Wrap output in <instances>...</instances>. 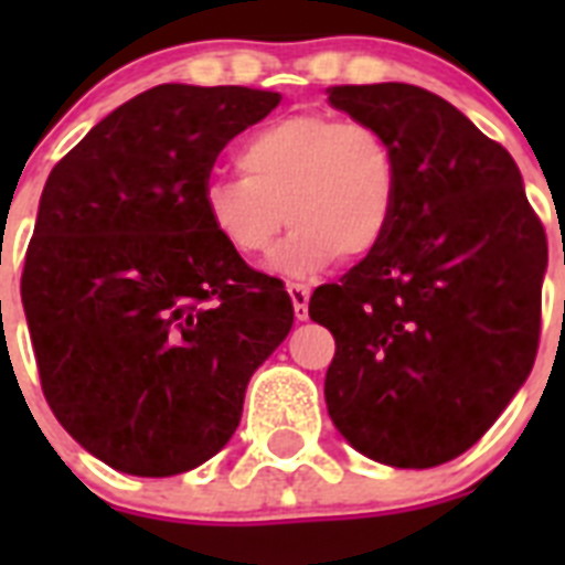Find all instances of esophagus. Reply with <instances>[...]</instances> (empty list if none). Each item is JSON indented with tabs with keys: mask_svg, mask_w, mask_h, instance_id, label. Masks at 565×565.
<instances>
[{
	"mask_svg": "<svg viewBox=\"0 0 565 565\" xmlns=\"http://www.w3.org/2000/svg\"><path fill=\"white\" fill-rule=\"evenodd\" d=\"M288 294L294 302V317L308 319V299H311V288L306 282H288Z\"/></svg>",
	"mask_w": 565,
	"mask_h": 565,
	"instance_id": "esophagus-1",
	"label": "esophagus"
}]
</instances>
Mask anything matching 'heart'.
Here are the masks:
<instances>
[{
    "label": "heart",
    "instance_id": "heart-1",
    "mask_svg": "<svg viewBox=\"0 0 565 565\" xmlns=\"http://www.w3.org/2000/svg\"><path fill=\"white\" fill-rule=\"evenodd\" d=\"M239 178L203 189L212 234L243 259L263 257L294 226L271 266L306 277L371 257L396 212L398 163L373 124L297 113L248 135L237 149Z\"/></svg>",
    "mask_w": 565,
    "mask_h": 565
}]
</instances>
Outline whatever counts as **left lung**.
Segmentation results:
<instances>
[{"label": "left lung", "instance_id": "left-lung-1", "mask_svg": "<svg viewBox=\"0 0 565 565\" xmlns=\"http://www.w3.org/2000/svg\"><path fill=\"white\" fill-rule=\"evenodd\" d=\"M398 163L382 246L311 297L337 339L326 402L362 456L427 469L467 452L526 382L541 342L546 232L512 154L416 84L328 87Z\"/></svg>", "mask_w": 565, "mask_h": 565}]
</instances>
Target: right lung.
I'll use <instances>...</instances> for the list:
<instances>
[{"label":"right lung","mask_w":565,"mask_h":565,"mask_svg":"<svg viewBox=\"0 0 565 565\" xmlns=\"http://www.w3.org/2000/svg\"><path fill=\"white\" fill-rule=\"evenodd\" d=\"M279 93L158 84L53 167L22 271L42 393L84 450L163 478L221 452L294 326L279 279L214 237L203 189Z\"/></svg>","instance_id":"right-lung-1"}]
</instances>
